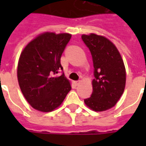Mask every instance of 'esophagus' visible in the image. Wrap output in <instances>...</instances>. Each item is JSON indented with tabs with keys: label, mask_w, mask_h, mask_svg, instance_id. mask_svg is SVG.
I'll list each match as a JSON object with an SVG mask.
<instances>
[{
	"label": "esophagus",
	"mask_w": 146,
	"mask_h": 146,
	"mask_svg": "<svg viewBox=\"0 0 146 146\" xmlns=\"http://www.w3.org/2000/svg\"><path fill=\"white\" fill-rule=\"evenodd\" d=\"M79 83H80V80H76V81H74V84L75 85H78L79 84Z\"/></svg>",
	"instance_id": "34e87169"
}]
</instances>
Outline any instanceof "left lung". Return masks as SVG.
Masks as SVG:
<instances>
[{
	"mask_svg": "<svg viewBox=\"0 0 146 146\" xmlns=\"http://www.w3.org/2000/svg\"><path fill=\"white\" fill-rule=\"evenodd\" d=\"M82 40L89 48L94 66L93 92L84 99L94 111H105L113 107L125 88L126 71L120 54L112 42L94 33L82 35Z\"/></svg>",
	"mask_w": 146,
	"mask_h": 146,
	"instance_id": "8db88e82",
	"label": "left lung"
}]
</instances>
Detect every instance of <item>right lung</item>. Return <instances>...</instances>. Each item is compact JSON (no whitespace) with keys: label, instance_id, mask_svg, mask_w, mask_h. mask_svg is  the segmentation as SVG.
Instances as JSON below:
<instances>
[{"label":"right lung","instance_id":"obj_1","mask_svg":"<svg viewBox=\"0 0 146 146\" xmlns=\"http://www.w3.org/2000/svg\"><path fill=\"white\" fill-rule=\"evenodd\" d=\"M71 38L69 33H44L30 42L21 53L17 76L24 97L41 112L58 107L71 90L64 76L61 56Z\"/></svg>","mask_w":146,"mask_h":146}]
</instances>
